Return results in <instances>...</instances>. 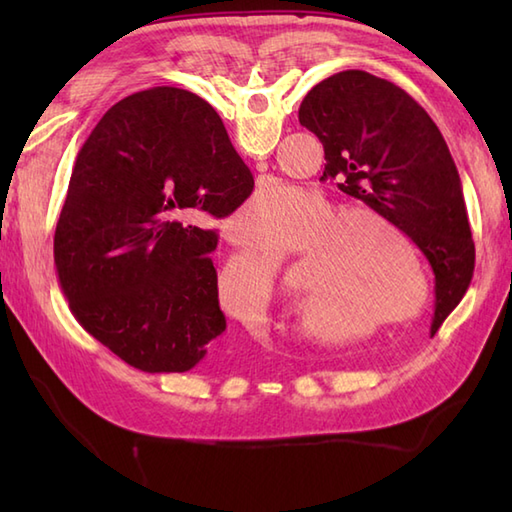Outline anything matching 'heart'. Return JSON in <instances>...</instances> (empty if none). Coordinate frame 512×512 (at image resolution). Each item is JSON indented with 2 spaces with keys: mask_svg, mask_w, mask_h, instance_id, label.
<instances>
[{
  "mask_svg": "<svg viewBox=\"0 0 512 512\" xmlns=\"http://www.w3.org/2000/svg\"><path fill=\"white\" fill-rule=\"evenodd\" d=\"M233 233L253 250L279 244L284 253L301 250L299 295L290 303V317L317 343L405 328L429 308L431 275L418 244L372 206L341 209L321 191L273 180L253 193L235 217ZM277 266V250L228 266L215 281L217 306L237 321L257 323L275 297Z\"/></svg>",
  "mask_w": 512,
  "mask_h": 512,
  "instance_id": "1",
  "label": "heart"
}]
</instances>
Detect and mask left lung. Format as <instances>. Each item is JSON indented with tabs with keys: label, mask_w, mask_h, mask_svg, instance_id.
Masks as SVG:
<instances>
[{
	"label": "left lung",
	"mask_w": 512,
	"mask_h": 512,
	"mask_svg": "<svg viewBox=\"0 0 512 512\" xmlns=\"http://www.w3.org/2000/svg\"><path fill=\"white\" fill-rule=\"evenodd\" d=\"M299 123L325 151L323 178L387 213L411 235L436 275L431 334L471 284L475 244L462 182L438 125L391 81L345 70L314 85Z\"/></svg>",
	"instance_id": "1"
}]
</instances>
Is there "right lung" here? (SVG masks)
I'll return each mask as SVG.
<instances>
[{
    "label": "right lung",
    "instance_id": "obj_1",
    "mask_svg": "<svg viewBox=\"0 0 512 512\" xmlns=\"http://www.w3.org/2000/svg\"><path fill=\"white\" fill-rule=\"evenodd\" d=\"M253 187L200 96L162 85L118 101L76 156L54 233L74 319L149 374L215 365L226 330L217 233L195 222L231 215Z\"/></svg>",
    "mask_w": 512,
    "mask_h": 512
}]
</instances>
